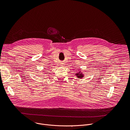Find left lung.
I'll use <instances>...</instances> for the list:
<instances>
[{
  "mask_svg": "<svg viewBox=\"0 0 130 130\" xmlns=\"http://www.w3.org/2000/svg\"><path fill=\"white\" fill-rule=\"evenodd\" d=\"M76 76L77 77V78H79V79H81L82 78H83V77H84L83 74H82V72H80V71L79 72V73H77L76 74Z\"/></svg>",
  "mask_w": 130,
  "mask_h": 130,
  "instance_id": "obj_1",
  "label": "left lung"
}]
</instances>
